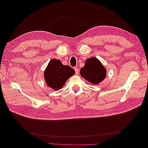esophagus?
I'll use <instances>...</instances> for the list:
<instances>
[{
	"label": "esophagus",
	"instance_id": "34e87169",
	"mask_svg": "<svg viewBox=\"0 0 148 148\" xmlns=\"http://www.w3.org/2000/svg\"><path fill=\"white\" fill-rule=\"evenodd\" d=\"M75 73L77 74V75L78 74V73H79V69L77 68V67H75Z\"/></svg>",
	"mask_w": 148,
	"mask_h": 148
}]
</instances>
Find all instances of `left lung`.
Listing matches in <instances>:
<instances>
[{
  "label": "left lung",
  "mask_w": 148,
  "mask_h": 148,
  "mask_svg": "<svg viewBox=\"0 0 148 148\" xmlns=\"http://www.w3.org/2000/svg\"><path fill=\"white\" fill-rule=\"evenodd\" d=\"M80 75L91 83L97 84L105 78L106 70L99 60L92 57L86 60L80 70Z\"/></svg>",
  "instance_id": "obj_1"
}]
</instances>
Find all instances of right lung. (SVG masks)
<instances>
[{
	"mask_svg": "<svg viewBox=\"0 0 148 148\" xmlns=\"http://www.w3.org/2000/svg\"><path fill=\"white\" fill-rule=\"evenodd\" d=\"M75 73L70 66L63 65L59 60L52 59L44 71V79L49 87L59 90Z\"/></svg>",
	"mask_w": 148,
	"mask_h": 148,
	"instance_id": "add662e5",
	"label": "right lung"
}]
</instances>
